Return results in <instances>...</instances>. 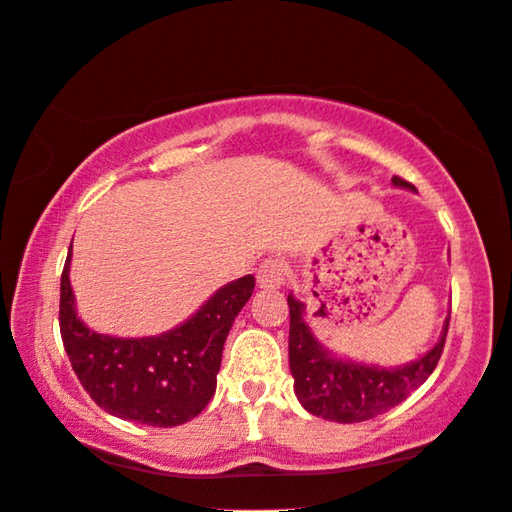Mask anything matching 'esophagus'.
Listing matches in <instances>:
<instances>
[{"label": "esophagus", "instance_id": "obj_1", "mask_svg": "<svg viewBox=\"0 0 512 512\" xmlns=\"http://www.w3.org/2000/svg\"><path fill=\"white\" fill-rule=\"evenodd\" d=\"M286 274H288V267L281 261V258H265V261L258 265V270H256L258 286L265 290L279 288V286H283V281H286Z\"/></svg>", "mask_w": 512, "mask_h": 512}]
</instances>
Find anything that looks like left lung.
<instances>
[{"label": "left lung", "mask_w": 512, "mask_h": 512, "mask_svg": "<svg viewBox=\"0 0 512 512\" xmlns=\"http://www.w3.org/2000/svg\"><path fill=\"white\" fill-rule=\"evenodd\" d=\"M399 188L415 190L413 183L401 177L392 179ZM290 306V372L295 376V395L308 413L340 424L365 422L401 404L410 392L420 388L438 365L445 349L449 317L445 331L429 354L401 367L358 365L351 360L331 356L304 322V304L288 295Z\"/></svg>", "instance_id": "left-lung-1"}]
</instances>
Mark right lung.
I'll return each instance as SVG.
<instances>
[{
	"instance_id": "obj_1",
	"label": "right lung",
	"mask_w": 512,
	"mask_h": 512,
	"mask_svg": "<svg viewBox=\"0 0 512 512\" xmlns=\"http://www.w3.org/2000/svg\"><path fill=\"white\" fill-rule=\"evenodd\" d=\"M70 254L61 274L63 347L83 390L106 413L147 426H179L211 401L224 340L254 292L251 274L226 283L177 329L152 338L90 331L74 311Z\"/></svg>"
}]
</instances>
